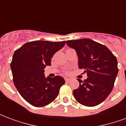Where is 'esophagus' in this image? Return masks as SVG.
Wrapping results in <instances>:
<instances>
[{"mask_svg":"<svg viewBox=\"0 0 126 126\" xmlns=\"http://www.w3.org/2000/svg\"><path fill=\"white\" fill-rule=\"evenodd\" d=\"M65 80L66 82H69L70 81V79L69 78H65Z\"/></svg>","mask_w":126,"mask_h":126,"instance_id":"obj_1","label":"esophagus"}]
</instances>
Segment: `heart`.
<instances>
[{
  "instance_id": "b5f03b06",
  "label": "heart",
  "mask_w": 126,
  "mask_h": 126,
  "mask_svg": "<svg viewBox=\"0 0 126 126\" xmlns=\"http://www.w3.org/2000/svg\"><path fill=\"white\" fill-rule=\"evenodd\" d=\"M67 74H68V72H67Z\"/></svg>"
}]
</instances>
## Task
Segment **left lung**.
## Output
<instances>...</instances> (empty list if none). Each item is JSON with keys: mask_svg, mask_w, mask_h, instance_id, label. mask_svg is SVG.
Returning <instances> with one entry per match:
<instances>
[{"mask_svg": "<svg viewBox=\"0 0 126 126\" xmlns=\"http://www.w3.org/2000/svg\"><path fill=\"white\" fill-rule=\"evenodd\" d=\"M66 44L76 50L78 67L85 69L87 79L79 83L73 94L83 105L94 107L103 102L113 90L118 73L115 56L105 45L88 38L67 40Z\"/></svg>", "mask_w": 126, "mask_h": 126, "instance_id": "1", "label": "left lung"}]
</instances>
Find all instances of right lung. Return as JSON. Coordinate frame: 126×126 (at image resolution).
Instances as JSON below:
<instances>
[{
	"instance_id": "add662e5",
	"label": "right lung",
	"mask_w": 126,
	"mask_h": 126,
	"mask_svg": "<svg viewBox=\"0 0 126 126\" xmlns=\"http://www.w3.org/2000/svg\"><path fill=\"white\" fill-rule=\"evenodd\" d=\"M65 41L36 40L16 50L11 63L13 79L21 96L32 105L44 107L57 97L65 79L59 76L46 78L44 69L51 65L55 52Z\"/></svg>"
}]
</instances>
